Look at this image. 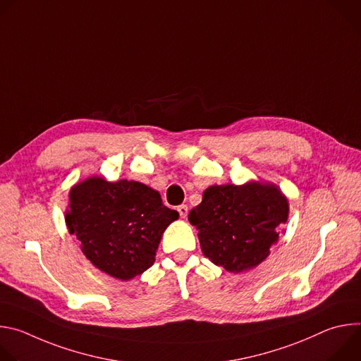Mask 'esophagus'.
Here are the masks:
<instances>
[{"mask_svg":"<svg viewBox=\"0 0 361 361\" xmlns=\"http://www.w3.org/2000/svg\"><path fill=\"white\" fill-rule=\"evenodd\" d=\"M177 212L180 213V217L185 219V217H187V214H188V207H187V205L181 204V205H178V207H177Z\"/></svg>","mask_w":361,"mask_h":361,"instance_id":"1","label":"esophagus"}]
</instances>
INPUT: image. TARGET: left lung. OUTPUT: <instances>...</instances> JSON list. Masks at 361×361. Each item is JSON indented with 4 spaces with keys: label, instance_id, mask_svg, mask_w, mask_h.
<instances>
[{
    "label": "left lung",
    "instance_id": "1",
    "mask_svg": "<svg viewBox=\"0 0 361 361\" xmlns=\"http://www.w3.org/2000/svg\"><path fill=\"white\" fill-rule=\"evenodd\" d=\"M288 213V200L276 184L252 180L205 188L188 221L198 230L201 251L212 263L243 273L267 259Z\"/></svg>",
    "mask_w": 361,
    "mask_h": 361
}]
</instances>
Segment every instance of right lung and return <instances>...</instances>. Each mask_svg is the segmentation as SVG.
<instances>
[{"label": "right lung", "mask_w": 361, "mask_h": 361, "mask_svg": "<svg viewBox=\"0 0 361 361\" xmlns=\"http://www.w3.org/2000/svg\"><path fill=\"white\" fill-rule=\"evenodd\" d=\"M66 226L99 271L128 281L156 262L166 228L180 216L154 188L91 176L70 190Z\"/></svg>", "instance_id": "obj_1"}]
</instances>
